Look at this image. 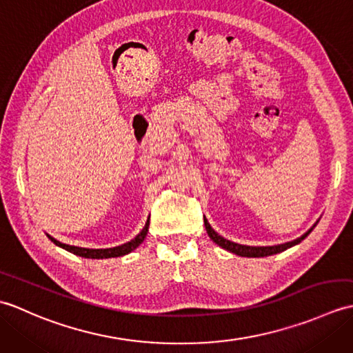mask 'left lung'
Returning a JSON list of instances; mask_svg holds the SVG:
<instances>
[{"mask_svg":"<svg viewBox=\"0 0 353 353\" xmlns=\"http://www.w3.org/2000/svg\"><path fill=\"white\" fill-rule=\"evenodd\" d=\"M319 223V221H317ZM317 223L314 224V226L306 230L305 234L302 236H299L296 239H292V241H288V243H283V244H277V245H244V244H238V243H234V241H229V239L223 238L221 235L216 234V232L211 228V224L208 223V220L205 219V228H206V232L209 238L212 239V241L215 244H219L220 247H223L224 250L228 252H232L238 254V256H245V258H264V256H270V254H276V253H281L283 250L290 249V247L299 244L301 241H303V239L308 236L311 234V230L317 226Z\"/></svg>","mask_w":353,"mask_h":353,"instance_id":"obj_1","label":"left lung"}]
</instances>
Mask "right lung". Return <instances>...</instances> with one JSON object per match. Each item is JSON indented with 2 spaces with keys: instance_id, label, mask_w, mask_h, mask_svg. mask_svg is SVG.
Wrapping results in <instances>:
<instances>
[{
  "instance_id": "obj_1",
  "label": "right lung",
  "mask_w": 353,
  "mask_h": 353,
  "mask_svg": "<svg viewBox=\"0 0 353 353\" xmlns=\"http://www.w3.org/2000/svg\"><path fill=\"white\" fill-rule=\"evenodd\" d=\"M148 226H150V216L145 223V226L142 228V230L139 234L134 236L133 239H130L129 243H124L121 245H117V247H110V249H85V247H77V245H70V244H63L61 241H57L56 238H52L47 234V236L51 239L52 243L56 245L62 247V249L68 250L74 254H77V256L81 258H88V259H108V258H119V256H124V254H129L130 252H133L137 247L144 241L145 236H147V232H148Z\"/></svg>"
}]
</instances>
